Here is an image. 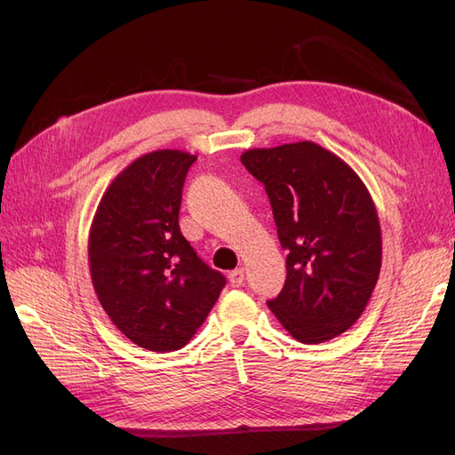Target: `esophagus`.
Masks as SVG:
<instances>
[{
    "mask_svg": "<svg viewBox=\"0 0 455 455\" xmlns=\"http://www.w3.org/2000/svg\"><path fill=\"white\" fill-rule=\"evenodd\" d=\"M229 284L231 286H241L243 283H244V271L239 267V269H233V271H229Z\"/></svg>",
    "mask_w": 455,
    "mask_h": 455,
    "instance_id": "esophagus-1",
    "label": "esophagus"
}]
</instances>
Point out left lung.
Returning <instances> with one entry per match:
<instances>
[{"label":"left lung","mask_w":455,"mask_h":455,"mask_svg":"<svg viewBox=\"0 0 455 455\" xmlns=\"http://www.w3.org/2000/svg\"><path fill=\"white\" fill-rule=\"evenodd\" d=\"M266 186L286 256V281L267 307L301 343H323L363 315L381 267L374 201L346 161L315 142L244 151Z\"/></svg>","instance_id":"1"}]
</instances>
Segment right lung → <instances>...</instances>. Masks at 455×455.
I'll return each instance as SVG.
<instances>
[{
	"label": "right lung",
	"instance_id": "obj_1",
	"mask_svg": "<svg viewBox=\"0 0 455 455\" xmlns=\"http://www.w3.org/2000/svg\"><path fill=\"white\" fill-rule=\"evenodd\" d=\"M196 159L157 149L132 161L106 189L91 226L94 292L112 323L148 351L182 349L226 286L178 224Z\"/></svg>",
	"mask_w": 455,
	"mask_h": 455
}]
</instances>
